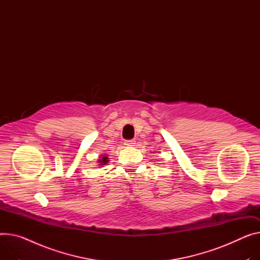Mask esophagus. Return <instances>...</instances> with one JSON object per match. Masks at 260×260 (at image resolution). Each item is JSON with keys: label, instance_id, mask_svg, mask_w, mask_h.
I'll list each match as a JSON object with an SVG mask.
<instances>
[{"label": "esophagus", "instance_id": "esophagus-1", "mask_svg": "<svg viewBox=\"0 0 260 260\" xmlns=\"http://www.w3.org/2000/svg\"><path fill=\"white\" fill-rule=\"evenodd\" d=\"M135 144H136V142L134 141V139H131V141H126L124 145L127 147H133Z\"/></svg>", "mask_w": 260, "mask_h": 260}]
</instances>
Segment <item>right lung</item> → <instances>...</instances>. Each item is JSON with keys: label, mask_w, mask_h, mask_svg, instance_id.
Segmentation results:
<instances>
[{"label": "right lung", "mask_w": 260, "mask_h": 260, "mask_svg": "<svg viewBox=\"0 0 260 260\" xmlns=\"http://www.w3.org/2000/svg\"><path fill=\"white\" fill-rule=\"evenodd\" d=\"M109 162V158L107 157V155H102L101 157H99L98 159V166L99 167H103V166H106L107 164Z\"/></svg>", "instance_id": "obj_1"}]
</instances>
